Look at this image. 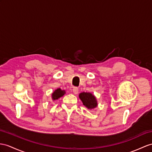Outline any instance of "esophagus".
<instances>
[{
  "mask_svg": "<svg viewBox=\"0 0 152 152\" xmlns=\"http://www.w3.org/2000/svg\"><path fill=\"white\" fill-rule=\"evenodd\" d=\"M73 92L74 94H77L79 93V89L77 87H74L73 89Z\"/></svg>",
  "mask_w": 152,
  "mask_h": 152,
  "instance_id": "34e87169",
  "label": "esophagus"
}]
</instances>
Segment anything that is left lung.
<instances>
[{"mask_svg": "<svg viewBox=\"0 0 152 152\" xmlns=\"http://www.w3.org/2000/svg\"><path fill=\"white\" fill-rule=\"evenodd\" d=\"M79 98L83 104L89 110L94 109L97 106V101L96 97L91 93L83 92L79 94Z\"/></svg>", "mask_w": 152, "mask_h": 152, "instance_id": "8db88e82", "label": "left lung"}]
</instances>
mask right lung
Wrapping results in <instances>:
<instances>
[{
  "label": "right lung",
  "instance_id": "right-lung-1",
  "mask_svg": "<svg viewBox=\"0 0 152 152\" xmlns=\"http://www.w3.org/2000/svg\"><path fill=\"white\" fill-rule=\"evenodd\" d=\"M66 94L65 90H62L61 88H58L56 90H55L53 93L51 95V97H52V100L55 101V100H57L60 97H62L64 94Z\"/></svg>",
  "mask_w": 152,
  "mask_h": 152
}]
</instances>
